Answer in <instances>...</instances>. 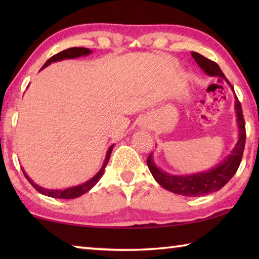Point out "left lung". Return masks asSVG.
I'll return each mask as SVG.
<instances>
[{
  "instance_id": "1",
  "label": "left lung",
  "mask_w": 259,
  "mask_h": 259,
  "mask_svg": "<svg viewBox=\"0 0 259 259\" xmlns=\"http://www.w3.org/2000/svg\"><path fill=\"white\" fill-rule=\"evenodd\" d=\"M191 55L196 64L199 65L200 68L209 76H216L225 80L229 83L231 89L234 91L233 87L231 85L229 80L225 77L224 73L219 68L218 65L214 61L205 58L202 55L198 52L192 51ZM235 115H236V123L239 128V138L236 142L233 150L231 151L229 156L225 157L224 161L219 162L213 168L208 169L207 171L196 172L191 175H171L165 172L164 170L160 169L155 164L153 154L151 153L150 156L147 157V166L150 169L152 176L154 177L155 181L159 185H161L165 190L175 193V194H181L185 196H201L207 195L210 193L217 192L224 187L230 179L234 176L236 170L242 160L244 144H245V124L242 114V108L241 104L235 96Z\"/></svg>"
}]
</instances>
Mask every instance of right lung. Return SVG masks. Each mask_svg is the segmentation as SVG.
Masks as SVG:
<instances>
[{
	"label": "right lung",
	"mask_w": 259,
	"mask_h": 259,
	"mask_svg": "<svg viewBox=\"0 0 259 259\" xmlns=\"http://www.w3.org/2000/svg\"><path fill=\"white\" fill-rule=\"evenodd\" d=\"M91 52L93 51H91L90 49H88V48H69V49H66V50L59 52V54L52 56L50 59H48L46 61V64L43 65L41 69L48 67L50 64L56 63V61H60L64 59H74V58H78V57H81V56H89ZM113 147H114V145H112L108 148V151L106 153V157H105V161H104V164L102 168H100L99 171L96 174L93 178H90L89 181H87L85 183L80 184V185H76V186L63 188V190H50V188H45L40 185H37V184H35L32 179L27 176V174L24 171V169H23V172L25 175V177L28 179V182L32 184V186L37 192H40L41 194L50 196V198H56V199H75V198H78V196L83 195L84 193L89 192L91 188H93L96 184L99 182V179L103 177L105 166H106L108 163V160H109V156H111V153L113 151Z\"/></svg>",
	"instance_id": "obj_1"
}]
</instances>
